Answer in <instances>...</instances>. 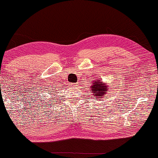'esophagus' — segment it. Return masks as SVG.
Listing matches in <instances>:
<instances>
[{"instance_id": "esophagus-1", "label": "esophagus", "mask_w": 158, "mask_h": 158, "mask_svg": "<svg viewBox=\"0 0 158 158\" xmlns=\"http://www.w3.org/2000/svg\"><path fill=\"white\" fill-rule=\"evenodd\" d=\"M73 85H75V83H73Z\"/></svg>"}]
</instances>
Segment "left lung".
<instances>
[{"instance_id":"8db88e82","label":"left lung","mask_w":158,"mask_h":158,"mask_svg":"<svg viewBox=\"0 0 158 158\" xmlns=\"http://www.w3.org/2000/svg\"><path fill=\"white\" fill-rule=\"evenodd\" d=\"M91 87L92 92L94 94L96 99H97V98L98 99H101L102 97H103V96L105 95L108 89L105 84H103L102 82L100 81L98 82L96 81L94 83V85H91Z\"/></svg>"}]
</instances>
